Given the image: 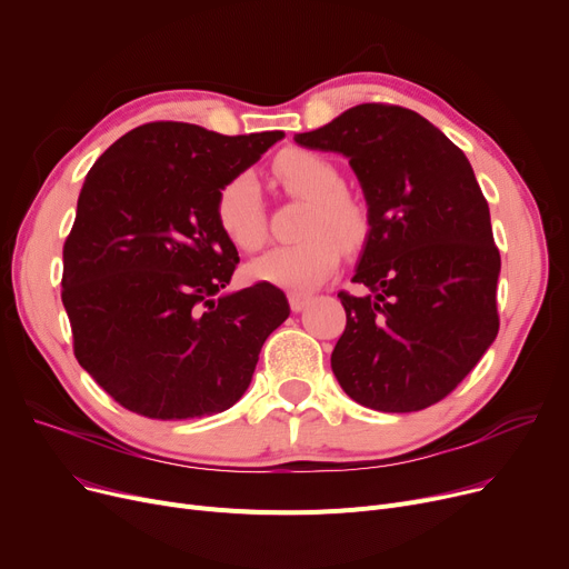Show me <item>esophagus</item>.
I'll use <instances>...</instances> for the list:
<instances>
[{"label": "esophagus", "mask_w": 569, "mask_h": 569, "mask_svg": "<svg viewBox=\"0 0 569 569\" xmlns=\"http://www.w3.org/2000/svg\"><path fill=\"white\" fill-rule=\"evenodd\" d=\"M288 302H290L292 311H302L311 302V295L309 292H290Z\"/></svg>", "instance_id": "1"}]
</instances>
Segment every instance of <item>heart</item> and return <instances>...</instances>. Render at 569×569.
<instances>
[{"label": "heart", "mask_w": 569, "mask_h": 569, "mask_svg": "<svg viewBox=\"0 0 569 569\" xmlns=\"http://www.w3.org/2000/svg\"><path fill=\"white\" fill-rule=\"evenodd\" d=\"M277 184L292 198L307 200L295 244L269 249L256 258L249 274L288 290H309L330 277L341 262L343 248L357 249L371 230L369 207L343 189L339 166L313 149L290 147L274 159ZM214 221L239 251H258L264 242V209L253 174L228 177L214 196Z\"/></svg>", "instance_id": "heart-1"}]
</instances>
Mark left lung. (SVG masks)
Segmentation results:
<instances>
[{
  "label": "left lung",
  "instance_id": "left-lung-1",
  "mask_svg": "<svg viewBox=\"0 0 569 569\" xmlns=\"http://www.w3.org/2000/svg\"><path fill=\"white\" fill-rule=\"evenodd\" d=\"M295 140L346 154L369 204L371 230L352 283L371 292H339V385L382 412L442 401L500 327V251L466 154L429 119L392 103L355 106Z\"/></svg>",
  "mask_w": 569,
  "mask_h": 569
}]
</instances>
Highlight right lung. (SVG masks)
<instances>
[{"instance_id": "right-lung-1", "label": "right lung", "mask_w": 569, "mask_h": 569, "mask_svg": "<svg viewBox=\"0 0 569 569\" xmlns=\"http://www.w3.org/2000/svg\"><path fill=\"white\" fill-rule=\"evenodd\" d=\"M281 138L149 122L87 172L64 242L62 302L76 360L119 406L191 420L247 392L290 307L264 281L214 300L239 262L214 196Z\"/></svg>"}]
</instances>
